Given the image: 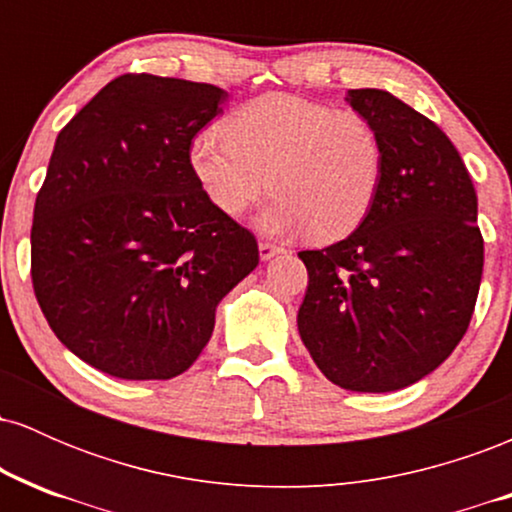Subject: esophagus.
I'll return each instance as SVG.
<instances>
[{"label": "esophagus", "mask_w": 512, "mask_h": 512, "mask_svg": "<svg viewBox=\"0 0 512 512\" xmlns=\"http://www.w3.org/2000/svg\"><path fill=\"white\" fill-rule=\"evenodd\" d=\"M279 252H281L279 245L267 243V240H262V243H260V257H262V260H272V257L279 255Z\"/></svg>", "instance_id": "obj_1"}]
</instances>
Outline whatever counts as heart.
Returning a JSON list of instances; mask_svg holds the SVG:
<instances>
[{
	"label": "heart",
	"mask_w": 512,
	"mask_h": 512,
	"mask_svg": "<svg viewBox=\"0 0 512 512\" xmlns=\"http://www.w3.org/2000/svg\"><path fill=\"white\" fill-rule=\"evenodd\" d=\"M190 170L207 202L240 219L272 185L260 226L274 236L308 233L332 243L354 233L373 209L385 146L366 115L289 93H267L223 125L192 137Z\"/></svg>",
	"instance_id": "1"
}]
</instances>
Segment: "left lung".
I'll return each instance as SVG.
<instances>
[{"label": "left lung", "mask_w": 512, "mask_h": 512, "mask_svg": "<svg viewBox=\"0 0 512 512\" xmlns=\"http://www.w3.org/2000/svg\"><path fill=\"white\" fill-rule=\"evenodd\" d=\"M346 103L380 132L383 185L349 238L298 252V332L334 385L392 392L436 370L467 332L484 269L477 192L436 122L380 88H351Z\"/></svg>", "instance_id": "left-lung-1"}]
</instances>
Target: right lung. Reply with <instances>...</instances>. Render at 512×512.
<instances>
[{"instance_id": "right-lung-1", "label": "right lung", "mask_w": 512, "mask_h": 512, "mask_svg": "<svg viewBox=\"0 0 512 512\" xmlns=\"http://www.w3.org/2000/svg\"><path fill=\"white\" fill-rule=\"evenodd\" d=\"M226 98L122 74L57 134L33 209V291L57 339L113 378L185 373L216 305L260 262L255 236L211 207L187 161Z\"/></svg>"}]
</instances>
